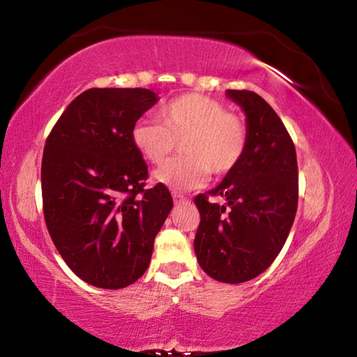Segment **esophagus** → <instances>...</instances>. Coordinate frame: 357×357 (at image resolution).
<instances>
[{"mask_svg": "<svg viewBox=\"0 0 357 357\" xmlns=\"http://www.w3.org/2000/svg\"><path fill=\"white\" fill-rule=\"evenodd\" d=\"M184 200H185V197L183 195V193L173 192V202H174V203H181V202H184Z\"/></svg>", "mask_w": 357, "mask_h": 357, "instance_id": "esophagus-1", "label": "esophagus"}]
</instances>
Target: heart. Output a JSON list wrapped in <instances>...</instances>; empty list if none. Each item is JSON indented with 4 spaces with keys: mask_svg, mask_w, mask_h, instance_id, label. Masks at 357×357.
<instances>
[{
    "mask_svg": "<svg viewBox=\"0 0 357 357\" xmlns=\"http://www.w3.org/2000/svg\"><path fill=\"white\" fill-rule=\"evenodd\" d=\"M157 121H138L132 143L153 165H162L181 142L184 155L168 162L154 178L174 190L202 187L209 178L233 172L249 142L247 126L220 102L198 93L178 96L157 112Z\"/></svg>",
    "mask_w": 357,
    "mask_h": 357,
    "instance_id": "heart-1",
    "label": "heart"
}]
</instances>
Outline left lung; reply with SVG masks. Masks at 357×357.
Returning a JSON list of instances; mask_svg holds the SVG:
<instances>
[{"label": "left lung", "mask_w": 357, "mask_h": 357, "mask_svg": "<svg viewBox=\"0 0 357 357\" xmlns=\"http://www.w3.org/2000/svg\"><path fill=\"white\" fill-rule=\"evenodd\" d=\"M227 96L245 113L249 142L239 165L193 200L200 211L193 249L209 277L243 283L264 273L285 244L298 209V160L287 128L261 96L247 89Z\"/></svg>", "instance_id": "1"}]
</instances>
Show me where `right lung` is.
<instances>
[{"label":"right lung","instance_id":"1","mask_svg":"<svg viewBox=\"0 0 357 357\" xmlns=\"http://www.w3.org/2000/svg\"><path fill=\"white\" fill-rule=\"evenodd\" d=\"M157 102L144 88H91L53 126L42 155V206L53 244L89 285L129 287L148 269L173 208L167 185L146 189L130 132Z\"/></svg>","mask_w":357,"mask_h":357}]
</instances>
